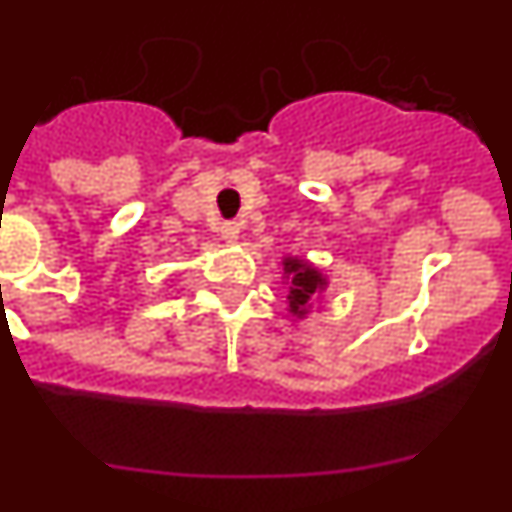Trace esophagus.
Listing matches in <instances>:
<instances>
[{
    "mask_svg": "<svg viewBox=\"0 0 512 512\" xmlns=\"http://www.w3.org/2000/svg\"><path fill=\"white\" fill-rule=\"evenodd\" d=\"M220 233H223V241L235 243L238 241V233H241V228H238L235 223H228V225H223V230H220Z\"/></svg>",
    "mask_w": 512,
    "mask_h": 512,
    "instance_id": "obj_1",
    "label": "esophagus"
}]
</instances>
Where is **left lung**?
I'll use <instances>...</instances> for the list:
<instances>
[{
  "instance_id": "left-lung-1",
  "label": "left lung",
  "mask_w": 512,
  "mask_h": 512,
  "mask_svg": "<svg viewBox=\"0 0 512 512\" xmlns=\"http://www.w3.org/2000/svg\"><path fill=\"white\" fill-rule=\"evenodd\" d=\"M282 266L289 282V312L295 318H305L307 310H310V302L323 292L328 279L315 266L307 264L305 259H292V256H287L282 261Z\"/></svg>"
}]
</instances>
